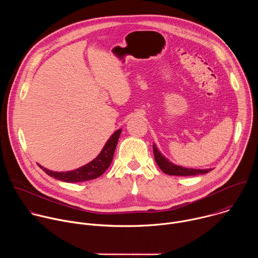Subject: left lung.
I'll return each mask as SVG.
<instances>
[{
	"label": "left lung",
	"instance_id": "left-lung-1",
	"mask_svg": "<svg viewBox=\"0 0 258 258\" xmlns=\"http://www.w3.org/2000/svg\"><path fill=\"white\" fill-rule=\"evenodd\" d=\"M153 152L154 157L157 165L160 167V169L169 175H181V176H188V175H197V174H204L212 170L211 168L207 169H195V168H187L182 167L179 165H175L172 162H170L167 158H165L157 149L155 144H153Z\"/></svg>",
	"mask_w": 258,
	"mask_h": 258
}]
</instances>
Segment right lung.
I'll use <instances>...</instances> for the list:
<instances>
[{"instance_id":"obj_1","label":"right lung","mask_w":258,"mask_h":258,"mask_svg":"<svg viewBox=\"0 0 258 258\" xmlns=\"http://www.w3.org/2000/svg\"><path fill=\"white\" fill-rule=\"evenodd\" d=\"M120 133H121V128L117 130L111 137L108 139V141L106 142L105 146L103 147V149L99 153V155L94 160H92L91 162H89L88 164L80 168L70 170V171L58 172V171L49 170L40 164L39 165L48 175L66 182H80V181H86V180L97 178L100 175H102L106 171V169L110 166V164H111Z\"/></svg>"}]
</instances>
